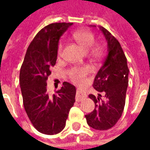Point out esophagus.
<instances>
[{"label": "esophagus", "mask_w": 150, "mask_h": 150, "mask_svg": "<svg viewBox=\"0 0 150 150\" xmlns=\"http://www.w3.org/2000/svg\"><path fill=\"white\" fill-rule=\"evenodd\" d=\"M87 96V95L85 93L84 91L79 89V88H77L76 89V96H75V99H76V101H81L83 99H84L85 97Z\"/></svg>", "instance_id": "esophagus-1"}]
</instances>
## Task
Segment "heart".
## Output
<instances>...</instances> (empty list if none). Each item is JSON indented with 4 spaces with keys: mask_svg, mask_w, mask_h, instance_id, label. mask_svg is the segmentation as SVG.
<instances>
[{
    "mask_svg": "<svg viewBox=\"0 0 150 150\" xmlns=\"http://www.w3.org/2000/svg\"><path fill=\"white\" fill-rule=\"evenodd\" d=\"M73 38L78 42L85 51H88L90 55L94 59H100L104 54V47L103 45L96 43L95 35L91 31L77 30L72 34ZM63 48V42L59 41L57 48V54L60 56L62 54ZM89 73V68L88 67H74L69 70L68 75L70 79L75 83H81Z\"/></svg>",
    "mask_w": 150,
    "mask_h": 150,
    "instance_id": "obj_1",
    "label": "heart"
}]
</instances>
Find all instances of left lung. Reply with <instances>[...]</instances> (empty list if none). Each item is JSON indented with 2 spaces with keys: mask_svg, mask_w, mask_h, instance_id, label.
I'll use <instances>...</instances> for the list:
<instances>
[{
  "mask_svg": "<svg viewBox=\"0 0 150 150\" xmlns=\"http://www.w3.org/2000/svg\"><path fill=\"white\" fill-rule=\"evenodd\" d=\"M108 42V54L95 77L93 88L104 94L96 97L95 109L86 115L88 125L96 130L112 128L122 115L125 104L126 91L129 84V67L127 59L118 40L103 26H99Z\"/></svg>",
  "mask_w": 150,
  "mask_h": 150,
  "instance_id": "obj_1",
  "label": "left lung"
}]
</instances>
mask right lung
I'll return each mask as SVG.
<instances>
[{"label": "right lung", "instance_id": "obj_1", "mask_svg": "<svg viewBox=\"0 0 150 150\" xmlns=\"http://www.w3.org/2000/svg\"><path fill=\"white\" fill-rule=\"evenodd\" d=\"M72 23H52L42 28L28 47L20 70V87L29 119L38 132L54 135L65 128L71 108L75 102L76 89L64 82L50 96L46 80L55 65L60 37Z\"/></svg>", "mask_w": 150, "mask_h": 150}]
</instances>
